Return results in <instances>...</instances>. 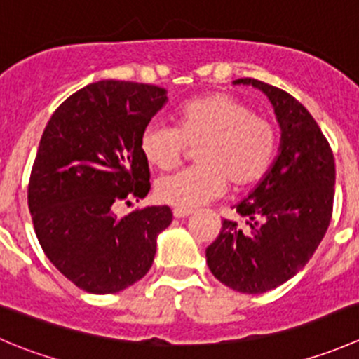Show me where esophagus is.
Listing matches in <instances>:
<instances>
[{
	"label": "esophagus",
	"mask_w": 359,
	"mask_h": 359,
	"mask_svg": "<svg viewBox=\"0 0 359 359\" xmlns=\"http://www.w3.org/2000/svg\"><path fill=\"white\" fill-rule=\"evenodd\" d=\"M193 214V210H189V208H173V217L177 219H184V217H189V215Z\"/></svg>",
	"instance_id": "esophagus-1"
}]
</instances>
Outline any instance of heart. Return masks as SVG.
I'll use <instances>...</instances> for the list:
<instances>
[{
	"mask_svg": "<svg viewBox=\"0 0 359 359\" xmlns=\"http://www.w3.org/2000/svg\"><path fill=\"white\" fill-rule=\"evenodd\" d=\"M186 144L194 147L198 165L158 179L156 198L179 208H194L217 198L226 180L247 187L263 179L277 156L276 126L229 93H212L184 103L177 128L152 121L140 135V151L149 165L170 170L180 161Z\"/></svg>",
	"mask_w": 359,
	"mask_h": 359,
	"instance_id": "1",
	"label": "heart"
}]
</instances>
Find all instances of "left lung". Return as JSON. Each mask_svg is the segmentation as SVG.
Returning a JSON list of instances; mask_svg holds the SVG:
<instances>
[{"label":"left lung","mask_w":359,"mask_h":359,"mask_svg":"<svg viewBox=\"0 0 359 359\" xmlns=\"http://www.w3.org/2000/svg\"><path fill=\"white\" fill-rule=\"evenodd\" d=\"M266 95L280 128L276 161L257 186L235 205L249 231L222 221L207 247V264L217 280L247 294L266 293L297 276L330 226L335 194V159L314 117L286 91L254 79Z\"/></svg>","instance_id":"obj_1"}]
</instances>
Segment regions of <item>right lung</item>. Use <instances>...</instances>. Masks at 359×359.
<instances>
[{
    "label": "right lung",
    "mask_w": 359,
    "mask_h": 359,
    "mask_svg": "<svg viewBox=\"0 0 359 359\" xmlns=\"http://www.w3.org/2000/svg\"><path fill=\"white\" fill-rule=\"evenodd\" d=\"M166 102L163 87L100 80L62 102L41 135L27 187L34 231L50 263L87 293L140 280L172 222L170 207L114 212L151 189L140 135Z\"/></svg>",
    "instance_id": "1"
}]
</instances>
